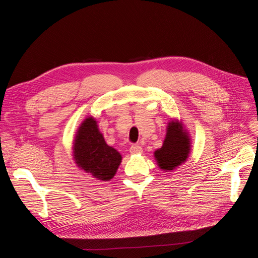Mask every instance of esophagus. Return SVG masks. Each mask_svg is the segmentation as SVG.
I'll return each instance as SVG.
<instances>
[{
  "instance_id": "obj_1",
  "label": "esophagus",
  "mask_w": 258,
  "mask_h": 258,
  "mask_svg": "<svg viewBox=\"0 0 258 258\" xmlns=\"http://www.w3.org/2000/svg\"><path fill=\"white\" fill-rule=\"evenodd\" d=\"M129 152H130V154H132V155H136V154H141V153L143 152V150H142V147L140 146V145L134 144V145L130 146Z\"/></svg>"
}]
</instances>
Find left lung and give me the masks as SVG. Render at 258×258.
Listing matches in <instances>:
<instances>
[{
    "label": "left lung",
    "mask_w": 258,
    "mask_h": 258,
    "mask_svg": "<svg viewBox=\"0 0 258 258\" xmlns=\"http://www.w3.org/2000/svg\"><path fill=\"white\" fill-rule=\"evenodd\" d=\"M190 152V140L182 123L170 121L162 146L155 152V158L160 169L171 171L185 162Z\"/></svg>",
    "instance_id": "1"
}]
</instances>
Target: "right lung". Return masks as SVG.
<instances>
[{"instance_id": "obj_1", "label": "right lung", "mask_w": 258, "mask_h": 258, "mask_svg": "<svg viewBox=\"0 0 258 258\" xmlns=\"http://www.w3.org/2000/svg\"><path fill=\"white\" fill-rule=\"evenodd\" d=\"M76 165L100 181H110L121 162V155L108 146L95 118L88 117L76 132L73 145Z\"/></svg>"}]
</instances>
